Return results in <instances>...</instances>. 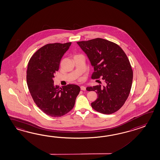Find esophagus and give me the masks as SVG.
Wrapping results in <instances>:
<instances>
[{"label":"esophagus","instance_id":"1","mask_svg":"<svg viewBox=\"0 0 160 160\" xmlns=\"http://www.w3.org/2000/svg\"><path fill=\"white\" fill-rule=\"evenodd\" d=\"M81 90H86V88L85 87V86H81Z\"/></svg>","mask_w":160,"mask_h":160}]
</instances>
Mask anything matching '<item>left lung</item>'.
Listing matches in <instances>:
<instances>
[{
	"label": "left lung",
	"mask_w": 160,
	"mask_h": 160,
	"mask_svg": "<svg viewBox=\"0 0 160 160\" xmlns=\"http://www.w3.org/2000/svg\"><path fill=\"white\" fill-rule=\"evenodd\" d=\"M77 44L85 52L94 70L92 79L101 78L106 86H90L88 91L98 94L92 107L103 114H111L122 108L129 96L133 71L125 52L115 43L101 38Z\"/></svg>",
	"instance_id": "1"
}]
</instances>
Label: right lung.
I'll use <instances>...</instances> for the list:
<instances>
[{
	"instance_id": "obj_1",
	"label": "right lung",
	"mask_w": 160,
	"mask_h": 160,
	"mask_svg": "<svg viewBox=\"0 0 160 160\" xmlns=\"http://www.w3.org/2000/svg\"><path fill=\"white\" fill-rule=\"evenodd\" d=\"M71 42L45 45L31 57L26 81L34 102L45 114L60 117L70 111L80 92L79 86L70 84L59 88L53 78L59 70L60 60Z\"/></svg>"
}]
</instances>
